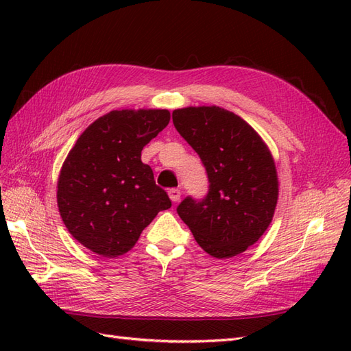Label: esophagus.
<instances>
[{
	"label": "esophagus",
	"instance_id": "esophagus-1",
	"mask_svg": "<svg viewBox=\"0 0 351 351\" xmlns=\"http://www.w3.org/2000/svg\"><path fill=\"white\" fill-rule=\"evenodd\" d=\"M168 196H169V199H171L174 204L176 202H178L180 200V196H182V192H180L178 189H169L168 190Z\"/></svg>",
	"mask_w": 351,
	"mask_h": 351
}]
</instances>
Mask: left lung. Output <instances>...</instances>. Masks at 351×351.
Here are the masks:
<instances>
[{"instance_id":"1","label":"left lung","mask_w":351,"mask_h":351,"mask_svg":"<svg viewBox=\"0 0 351 351\" xmlns=\"http://www.w3.org/2000/svg\"><path fill=\"white\" fill-rule=\"evenodd\" d=\"M177 132L206 168L205 199L186 197L177 212L199 246L218 259L232 258L269 227L278 200V176L267 143L241 117L224 108L173 111Z\"/></svg>"}]
</instances>
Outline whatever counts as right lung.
Returning <instances> with one entry per match:
<instances>
[{
	"instance_id": "obj_1",
	"label": "right lung",
	"mask_w": 351,
	"mask_h": 351,
	"mask_svg": "<svg viewBox=\"0 0 351 351\" xmlns=\"http://www.w3.org/2000/svg\"><path fill=\"white\" fill-rule=\"evenodd\" d=\"M168 110L111 111L84 130L61 167L57 204L70 234L90 252H129L159 210L171 208L142 149L169 123Z\"/></svg>"
}]
</instances>
